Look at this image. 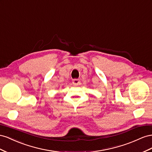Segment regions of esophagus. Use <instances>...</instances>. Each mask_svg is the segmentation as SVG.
Listing matches in <instances>:
<instances>
[{
	"mask_svg": "<svg viewBox=\"0 0 152 152\" xmlns=\"http://www.w3.org/2000/svg\"><path fill=\"white\" fill-rule=\"evenodd\" d=\"M80 83V80L79 79H74L72 80V83L74 85H79Z\"/></svg>",
	"mask_w": 152,
	"mask_h": 152,
	"instance_id": "34e87169",
	"label": "esophagus"
}]
</instances>
